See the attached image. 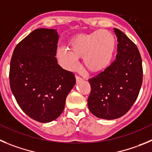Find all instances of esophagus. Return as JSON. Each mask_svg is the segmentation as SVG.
<instances>
[{
	"label": "esophagus",
	"mask_w": 152,
	"mask_h": 152,
	"mask_svg": "<svg viewBox=\"0 0 152 152\" xmlns=\"http://www.w3.org/2000/svg\"><path fill=\"white\" fill-rule=\"evenodd\" d=\"M76 83H79V82H81L83 80V78L80 77L79 76H76Z\"/></svg>",
	"instance_id": "1"
}]
</instances>
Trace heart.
I'll return each mask as SVG.
<instances>
[{"instance_id":"1","label":"heart","mask_w":152,"mask_h":152,"mask_svg":"<svg viewBox=\"0 0 152 152\" xmlns=\"http://www.w3.org/2000/svg\"><path fill=\"white\" fill-rule=\"evenodd\" d=\"M117 41L109 31L98 30L91 33L74 35L68 42L67 49H61L58 57L69 69L76 67L78 59L91 73H99L108 67L115 54Z\"/></svg>"}]
</instances>
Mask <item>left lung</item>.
I'll return each instance as SVG.
<instances>
[{"mask_svg":"<svg viewBox=\"0 0 152 152\" xmlns=\"http://www.w3.org/2000/svg\"><path fill=\"white\" fill-rule=\"evenodd\" d=\"M115 61L88 79L90 111L98 118L114 120L129 111L137 99L142 84V64L137 46L118 28Z\"/></svg>","mask_w":152,"mask_h":152,"instance_id":"obj_1","label":"left lung"}]
</instances>
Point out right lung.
<instances>
[{"mask_svg":"<svg viewBox=\"0 0 152 152\" xmlns=\"http://www.w3.org/2000/svg\"><path fill=\"white\" fill-rule=\"evenodd\" d=\"M59 35L52 28H38L13 50L10 86L20 108L29 117L48 123L60 117L76 84L74 73L57 64Z\"/></svg>","mask_w":152,"mask_h":152,"instance_id":"add662e5","label":"right lung"}]
</instances>
